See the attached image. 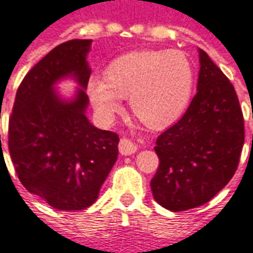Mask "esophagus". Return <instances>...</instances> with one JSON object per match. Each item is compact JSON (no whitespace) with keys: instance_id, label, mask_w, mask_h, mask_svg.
<instances>
[{"instance_id":"1","label":"esophagus","mask_w":253,"mask_h":253,"mask_svg":"<svg viewBox=\"0 0 253 253\" xmlns=\"http://www.w3.org/2000/svg\"><path fill=\"white\" fill-rule=\"evenodd\" d=\"M138 150V146L135 143L127 139V138H122L121 142H119V152L123 156H130V154L135 153Z\"/></svg>"}]
</instances>
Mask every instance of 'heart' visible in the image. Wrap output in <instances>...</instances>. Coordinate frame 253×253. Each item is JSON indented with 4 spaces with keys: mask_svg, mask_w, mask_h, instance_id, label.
Segmentation results:
<instances>
[{
    "mask_svg": "<svg viewBox=\"0 0 253 253\" xmlns=\"http://www.w3.org/2000/svg\"><path fill=\"white\" fill-rule=\"evenodd\" d=\"M194 67L179 50L132 51L118 57L105 69L104 80L89 78L86 92L94 114L111 123L128 99L130 110L152 128L169 126L190 103Z\"/></svg>",
    "mask_w": 253,
    "mask_h": 253,
    "instance_id": "heart-1",
    "label": "heart"
}]
</instances>
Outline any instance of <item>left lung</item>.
I'll return each instance as SVG.
<instances>
[{"label":"left lung","mask_w":253,"mask_h":253,"mask_svg":"<svg viewBox=\"0 0 253 253\" xmlns=\"http://www.w3.org/2000/svg\"><path fill=\"white\" fill-rule=\"evenodd\" d=\"M199 52L196 94L186 114L156 141L154 201L170 211L202 206L233 177L244 145V118L226 76Z\"/></svg>","instance_id":"1"}]
</instances>
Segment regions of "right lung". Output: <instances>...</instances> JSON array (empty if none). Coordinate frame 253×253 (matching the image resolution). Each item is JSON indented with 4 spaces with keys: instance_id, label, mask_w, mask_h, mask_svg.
Segmentation results:
<instances>
[{
    "instance_id": "right-lung-1",
    "label": "right lung",
    "mask_w": 253,
    "mask_h": 253,
    "mask_svg": "<svg viewBox=\"0 0 253 253\" xmlns=\"http://www.w3.org/2000/svg\"><path fill=\"white\" fill-rule=\"evenodd\" d=\"M90 44L65 42L36 63L20 84L9 119V153L21 184L65 211L90 206L118 159V134L86 118ZM67 78L79 88L63 98L56 85Z\"/></svg>"
}]
</instances>
